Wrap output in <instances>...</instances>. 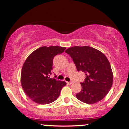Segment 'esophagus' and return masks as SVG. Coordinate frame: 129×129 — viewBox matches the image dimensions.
<instances>
[{
	"instance_id": "obj_1",
	"label": "esophagus",
	"mask_w": 129,
	"mask_h": 129,
	"mask_svg": "<svg viewBox=\"0 0 129 129\" xmlns=\"http://www.w3.org/2000/svg\"><path fill=\"white\" fill-rule=\"evenodd\" d=\"M73 82H72V81H70V82H67V84H69V85H70V84H72Z\"/></svg>"
}]
</instances>
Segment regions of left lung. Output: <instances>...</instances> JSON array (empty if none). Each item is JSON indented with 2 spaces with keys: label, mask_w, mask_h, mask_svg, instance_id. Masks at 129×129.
Instances as JSON below:
<instances>
[{
  "label": "left lung",
  "mask_w": 129,
  "mask_h": 129,
  "mask_svg": "<svg viewBox=\"0 0 129 129\" xmlns=\"http://www.w3.org/2000/svg\"><path fill=\"white\" fill-rule=\"evenodd\" d=\"M66 53L72 57L77 70L85 72L86 75L81 83V91L76 94L77 99L89 104L103 100L113 84V73L106 56L88 46L70 47Z\"/></svg>",
  "instance_id": "obj_1"
}]
</instances>
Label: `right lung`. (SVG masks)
I'll use <instances>...</instances> for the list:
<instances>
[{
    "label": "right lung",
    "instance_id": "1",
    "mask_svg": "<svg viewBox=\"0 0 129 129\" xmlns=\"http://www.w3.org/2000/svg\"><path fill=\"white\" fill-rule=\"evenodd\" d=\"M66 47L59 46L40 47L26 58L22 69L21 85L27 96L35 103L47 104L59 96L60 91L67 83L50 78L53 60L62 53Z\"/></svg>",
    "mask_w": 129,
    "mask_h": 129
}]
</instances>
